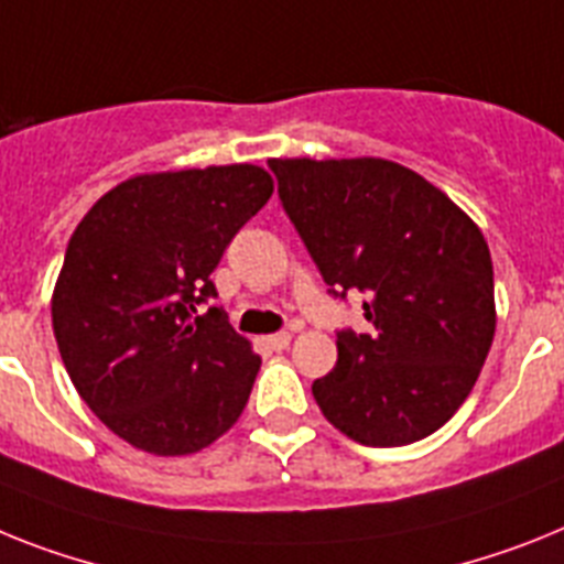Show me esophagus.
Wrapping results in <instances>:
<instances>
[{
  "label": "esophagus",
  "mask_w": 564,
  "mask_h": 564,
  "mask_svg": "<svg viewBox=\"0 0 564 564\" xmlns=\"http://www.w3.org/2000/svg\"><path fill=\"white\" fill-rule=\"evenodd\" d=\"M290 340H292L290 333H274V335H269L267 344H269V347H272V349H278V352H281V349L290 347Z\"/></svg>",
  "instance_id": "1"
}]
</instances>
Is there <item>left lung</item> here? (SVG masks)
<instances>
[{
  "instance_id": "obj_1",
  "label": "left lung",
  "mask_w": 564,
  "mask_h": 564,
  "mask_svg": "<svg viewBox=\"0 0 564 564\" xmlns=\"http://www.w3.org/2000/svg\"><path fill=\"white\" fill-rule=\"evenodd\" d=\"M278 194L333 295H367L370 333H338L312 384L335 430L401 447L465 404L496 333L494 260L481 229L406 165L381 158H274Z\"/></svg>"
}]
</instances>
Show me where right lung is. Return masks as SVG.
Segmentation results:
<instances>
[{
	"mask_svg": "<svg viewBox=\"0 0 564 564\" xmlns=\"http://www.w3.org/2000/svg\"><path fill=\"white\" fill-rule=\"evenodd\" d=\"M274 186L252 163L137 174L94 203L51 297L79 399L131 447L188 456L240 419L260 355L212 306L209 274Z\"/></svg>",
	"mask_w": 564,
	"mask_h": 564,
	"instance_id": "1",
	"label": "right lung"
}]
</instances>
